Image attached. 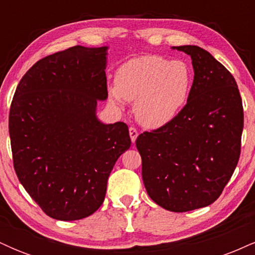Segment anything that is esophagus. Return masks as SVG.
I'll return each instance as SVG.
<instances>
[{
    "label": "esophagus",
    "mask_w": 255,
    "mask_h": 255,
    "mask_svg": "<svg viewBox=\"0 0 255 255\" xmlns=\"http://www.w3.org/2000/svg\"><path fill=\"white\" fill-rule=\"evenodd\" d=\"M129 135H130V140H131V142H135V140H136V137H137V130H136V128H134V127H129Z\"/></svg>",
    "instance_id": "1"
}]
</instances>
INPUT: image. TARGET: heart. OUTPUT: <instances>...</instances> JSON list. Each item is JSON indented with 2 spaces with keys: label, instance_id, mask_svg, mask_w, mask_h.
<instances>
[{
  "label": "heart",
  "instance_id": "heart-1",
  "mask_svg": "<svg viewBox=\"0 0 255 255\" xmlns=\"http://www.w3.org/2000/svg\"><path fill=\"white\" fill-rule=\"evenodd\" d=\"M193 72L182 60H166L156 55L139 56L122 64L116 72V86L109 99L122 108L134 102V115L147 128H159L172 121L188 102Z\"/></svg>",
  "mask_w": 255,
  "mask_h": 255
}]
</instances>
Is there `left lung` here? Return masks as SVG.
<instances>
[{"label":"left lung","instance_id":"left-lung-1","mask_svg":"<svg viewBox=\"0 0 255 255\" xmlns=\"http://www.w3.org/2000/svg\"><path fill=\"white\" fill-rule=\"evenodd\" d=\"M192 58L188 102L172 121L136 137L142 181L154 203L172 212L211 205L238 165L244 108L231 73L197 45L174 46Z\"/></svg>","mask_w":255,"mask_h":255}]
</instances>
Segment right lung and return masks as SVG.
Returning a JSON list of instances; mask_svg holds the SVG:
<instances>
[{
	"label": "right lung",
	"instance_id": "obj_1",
	"mask_svg": "<svg viewBox=\"0 0 255 255\" xmlns=\"http://www.w3.org/2000/svg\"><path fill=\"white\" fill-rule=\"evenodd\" d=\"M107 50L73 46L34 63L9 111L13 164L20 183L49 217L77 221L103 204L108 178L130 147L127 125H104Z\"/></svg>",
	"mask_w": 255,
	"mask_h": 255
}]
</instances>
